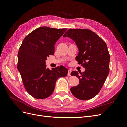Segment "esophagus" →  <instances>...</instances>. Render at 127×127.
<instances>
[{"instance_id": "34e87169", "label": "esophagus", "mask_w": 127, "mask_h": 127, "mask_svg": "<svg viewBox=\"0 0 127 127\" xmlns=\"http://www.w3.org/2000/svg\"><path fill=\"white\" fill-rule=\"evenodd\" d=\"M71 70H68V76H71Z\"/></svg>"}]
</instances>
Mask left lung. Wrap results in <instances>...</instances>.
<instances>
[{"mask_svg": "<svg viewBox=\"0 0 127 127\" xmlns=\"http://www.w3.org/2000/svg\"><path fill=\"white\" fill-rule=\"evenodd\" d=\"M68 37L77 46L79 53L76 60L85 71L78 75L73 71L71 76L77 77L79 84L70 91L75 97L88 100L100 91L109 73L110 57L105 42L96 34L88 29H69L63 37Z\"/></svg>", "mask_w": 127, "mask_h": 127, "instance_id": "1", "label": "left lung"}]
</instances>
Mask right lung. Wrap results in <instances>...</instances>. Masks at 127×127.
I'll return each instance as SVG.
<instances>
[{"label": "right lung", "mask_w": 127, "mask_h": 127, "mask_svg": "<svg viewBox=\"0 0 127 127\" xmlns=\"http://www.w3.org/2000/svg\"><path fill=\"white\" fill-rule=\"evenodd\" d=\"M67 30L40 27L23 41L17 55V69L25 90L34 98L50 96L57 79L68 74V69L64 66L50 70L45 65L47 57L54 54L56 42Z\"/></svg>", "instance_id": "obj_1"}]
</instances>
